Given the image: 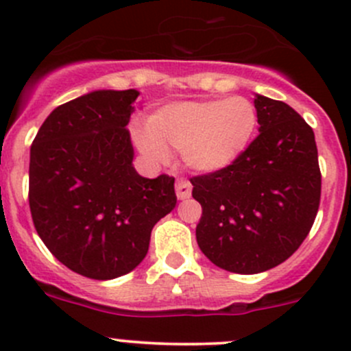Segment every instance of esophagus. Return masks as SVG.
I'll return each instance as SVG.
<instances>
[{"label": "esophagus", "mask_w": 351, "mask_h": 351, "mask_svg": "<svg viewBox=\"0 0 351 351\" xmlns=\"http://www.w3.org/2000/svg\"><path fill=\"white\" fill-rule=\"evenodd\" d=\"M192 195V183L186 182V180H178L176 182V197L178 200H185V198H190Z\"/></svg>", "instance_id": "esophagus-1"}]
</instances>
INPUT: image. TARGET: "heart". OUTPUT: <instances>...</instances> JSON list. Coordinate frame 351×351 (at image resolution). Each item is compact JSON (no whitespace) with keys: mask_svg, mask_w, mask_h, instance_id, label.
I'll list each match as a JSON object with an SVG mask.
<instances>
[{"mask_svg":"<svg viewBox=\"0 0 351 351\" xmlns=\"http://www.w3.org/2000/svg\"><path fill=\"white\" fill-rule=\"evenodd\" d=\"M256 129V107L247 98L231 97L171 101L156 110L149 123H134L130 134L149 161H168L169 149H176L186 168L210 175L234 165Z\"/></svg>","mask_w":351,"mask_h":351,"instance_id":"1","label":"heart"}]
</instances>
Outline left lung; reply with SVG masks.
<instances>
[{
	"label": "left lung",
	"mask_w": 351,
	"mask_h": 351,
	"mask_svg": "<svg viewBox=\"0 0 351 351\" xmlns=\"http://www.w3.org/2000/svg\"><path fill=\"white\" fill-rule=\"evenodd\" d=\"M260 136L229 168L192 178L195 234L214 265L260 274L295 253L316 219L321 171L314 132L284 101L254 95Z\"/></svg>",
	"instance_id": "left-lung-1"
}]
</instances>
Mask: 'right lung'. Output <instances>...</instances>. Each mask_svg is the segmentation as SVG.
Returning a JSON list of instances; mask_svg holds the SVG:
<instances>
[{
	"label": "right lung",
	"instance_id": "right-lung-1",
	"mask_svg": "<svg viewBox=\"0 0 351 351\" xmlns=\"http://www.w3.org/2000/svg\"><path fill=\"white\" fill-rule=\"evenodd\" d=\"M137 90H95L54 108L30 147L28 202L38 236L69 270L112 280L132 271L175 208V178H144L125 129Z\"/></svg>",
	"mask_w": 351,
	"mask_h": 351
}]
</instances>
